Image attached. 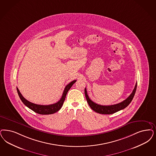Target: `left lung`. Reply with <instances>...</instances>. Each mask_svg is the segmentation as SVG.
Here are the masks:
<instances>
[{
	"label": "left lung",
	"mask_w": 156,
	"mask_h": 156,
	"mask_svg": "<svg viewBox=\"0 0 156 156\" xmlns=\"http://www.w3.org/2000/svg\"><path fill=\"white\" fill-rule=\"evenodd\" d=\"M136 86H137V82L136 83L133 92L131 93V94L125 100L118 104L111 105H101L92 101L87 95L86 88L85 89V94L87 102L88 103L89 105L90 106V107L94 111L100 114L110 115V114H112L116 112H118L122 109H123L129 105L134 98L136 89Z\"/></svg>",
	"instance_id": "obj_1"
}]
</instances>
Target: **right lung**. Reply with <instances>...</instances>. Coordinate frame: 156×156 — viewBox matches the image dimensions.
<instances>
[{"label":"right lung","mask_w":156,"mask_h":156,"mask_svg":"<svg viewBox=\"0 0 156 156\" xmlns=\"http://www.w3.org/2000/svg\"><path fill=\"white\" fill-rule=\"evenodd\" d=\"M76 81V80H74V81L71 82L70 83H69L67 86L65 87V90L63 93L62 96L58 102H56L53 104L47 105H38V104H34V103L27 101V99H25L24 97H23V96L22 95L21 92L19 90L18 87H16V90H17V92H18V96L20 98V99L21 100L22 102L27 107L32 109L36 113H37L38 114L50 115V114L55 113L60 110V109L62 108L63 104V102L65 101V98L66 97L67 92L70 90L71 86L73 85V84L75 83Z\"/></svg>","instance_id":"1"}]
</instances>
